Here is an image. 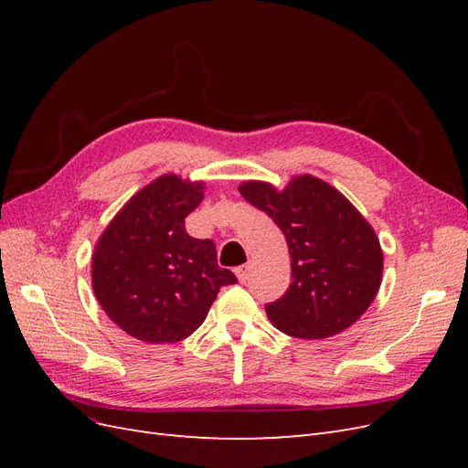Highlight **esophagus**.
I'll list each match as a JSON object with an SVG mask.
<instances>
[{"instance_id":"34e87169","label":"esophagus","mask_w":468,"mask_h":468,"mask_svg":"<svg viewBox=\"0 0 468 468\" xmlns=\"http://www.w3.org/2000/svg\"><path fill=\"white\" fill-rule=\"evenodd\" d=\"M236 277H238L239 282H246L250 279V265L236 267Z\"/></svg>"}]
</instances>
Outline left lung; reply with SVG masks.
<instances>
[{
  "mask_svg": "<svg viewBox=\"0 0 468 468\" xmlns=\"http://www.w3.org/2000/svg\"><path fill=\"white\" fill-rule=\"evenodd\" d=\"M244 199L273 218L291 253V285L265 313L282 334L324 339L357 322L380 287L378 238L359 210L328 183L299 176L277 191L239 186Z\"/></svg>",
  "mask_w": 468,
  "mask_h": 468,
  "instance_id": "left-lung-1",
  "label": "left lung"
}]
</instances>
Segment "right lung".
Here are the masks:
<instances>
[{"instance_id": "1", "label": "right lung", "mask_w": 468, "mask_h": 468, "mask_svg": "<svg viewBox=\"0 0 468 468\" xmlns=\"http://www.w3.org/2000/svg\"><path fill=\"white\" fill-rule=\"evenodd\" d=\"M203 183L162 176L111 220L93 251V292L107 316L148 344H174L205 322L220 287L238 282L212 239L187 234Z\"/></svg>"}]
</instances>
